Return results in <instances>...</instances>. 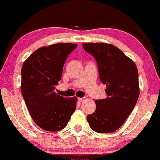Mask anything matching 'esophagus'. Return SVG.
<instances>
[{
	"label": "esophagus",
	"mask_w": 160,
	"mask_h": 160,
	"mask_svg": "<svg viewBox=\"0 0 160 160\" xmlns=\"http://www.w3.org/2000/svg\"><path fill=\"white\" fill-rule=\"evenodd\" d=\"M78 101L80 102V103H81V102L84 101V100H86V98H85V97H80V98H78Z\"/></svg>",
	"instance_id": "1"
}]
</instances>
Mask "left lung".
<instances>
[{
    "label": "left lung",
    "instance_id": "left-lung-1",
    "mask_svg": "<svg viewBox=\"0 0 160 160\" xmlns=\"http://www.w3.org/2000/svg\"><path fill=\"white\" fill-rule=\"evenodd\" d=\"M98 66L99 77L106 85L105 99L96 100V111L87 116L92 130L112 133L122 126L139 97L138 71L132 60L121 50L105 43H84Z\"/></svg>",
    "mask_w": 160,
    "mask_h": 160
}]
</instances>
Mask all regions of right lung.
I'll use <instances>...</instances> for the list:
<instances>
[{
    "label": "right lung",
    "mask_w": 160,
    "mask_h": 160,
    "mask_svg": "<svg viewBox=\"0 0 160 160\" xmlns=\"http://www.w3.org/2000/svg\"><path fill=\"white\" fill-rule=\"evenodd\" d=\"M73 43H59L33 52L21 70V91L36 124L47 131H59L68 125L76 108L77 98L55 92L68 56L75 49Z\"/></svg>",
    "instance_id": "right-lung-1"
}]
</instances>
